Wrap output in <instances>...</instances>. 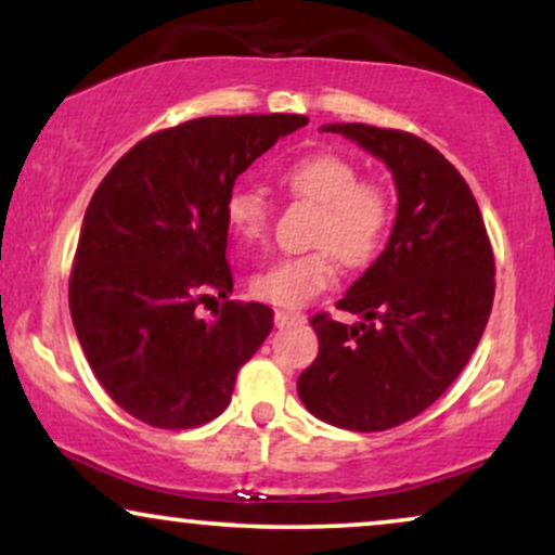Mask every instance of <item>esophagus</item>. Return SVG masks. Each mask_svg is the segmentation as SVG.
I'll return each mask as SVG.
<instances>
[{"mask_svg": "<svg viewBox=\"0 0 555 555\" xmlns=\"http://www.w3.org/2000/svg\"><path fill=\"white\" fill-rule=\"evenodd\" d=\"M273 321H276L279 328L297 326V323L305 321V315L302 313H292V310H276V313H273Z\"/></svg>", "mask_w": 555, "mask_h": 555, "instance_id": "34e87169", "label": "esophagus"}]
</instances>
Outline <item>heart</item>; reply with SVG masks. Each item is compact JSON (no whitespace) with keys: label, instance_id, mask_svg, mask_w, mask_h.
<instances>
[{"label":"heart","instance_id":"heart-1","mask_svg":"<svg viewBox=\"0 0 555 555\" xmlns=\"http://www.w3.org/2000/svg\"><path fill=\"white\" fill-rule=\"evenodd\" d=\"M279 182L292 197L318 206L310 234L315 250L271 260L253 273L250 292L276 308H302L336 279V258L362 269L378 256L391 227V197L362 182L358 164L334 151H315L289 162ZM227 224L240 245L253 247L269 232L271 206L256 188H234L224 203Z\"/></svg>","mask_w":555,"mask_h":555}]
</instances>
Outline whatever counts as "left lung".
Segmentation results:
<instances>
[{"instance_id":"left-lung-1","label":"left lung","mask_w":555,"mask_h":555,"mask_svg":"<svg viewBox=\"0 0 555 555\" xmlns=\"http://www.w3.org/2000/svg\"><path fill=\"white\" fill-rule=\"evenodd\" d=\"M323 132L384 158L399 208L386 250L336 302L362 323L310 318L318 358L297 391L323 423L388 430L428 410L473 358L493 308V247L469 184L423 138L360 122Z\"/></svg>"}]
</instances>
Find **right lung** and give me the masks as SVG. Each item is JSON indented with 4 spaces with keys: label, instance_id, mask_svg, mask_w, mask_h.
I'll return each instance as SVG.
<instances>
[{
    "label": "right lung",
    "instance_id": "obj_1",
    "mask_svg": "<svg viewBox=\"0 0 555 555\" xmlns=\"http://www.w3.org/2000/svg\"><path fill=\"white\" fill-rule=\"evenodd\" d=\"M302 125V114L190 119L132 145L95 188L69 273V315L99 384L140 423H211L271 334V308L227 299L224 203L242 171ZM211 291L225 305L203 322L194 308Z\"/></svg>",
    "mask_w": 555,
    "mask_h": 555
}]
</instances>
